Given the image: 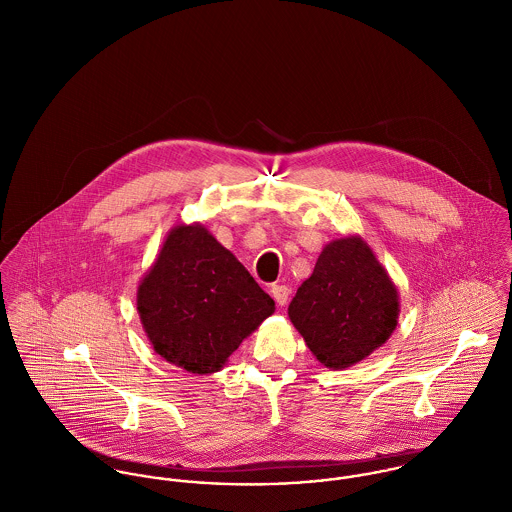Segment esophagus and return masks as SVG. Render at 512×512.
Here are the masks:
<instances>
[{
    "instance_id": "esophagus-1",
    "label": "esophagus",
    "mask_w": 512,
    "mask_h": 512,
    "mask_svg": "<svg viewBox=\"0 0 512 512\" xmlns=\"http://www.w3.org/2000/svg\"><path fill=\"white\" fill-rule=\"evenodd\" d=\"M272 297L278 301V305H286L290 299V288L288 286H272Z\"/></svg>"
}]
</instances>
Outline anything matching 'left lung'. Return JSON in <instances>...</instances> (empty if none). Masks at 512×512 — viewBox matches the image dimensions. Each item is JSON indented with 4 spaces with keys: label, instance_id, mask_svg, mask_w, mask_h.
Segmentation results:
<instances>
[{
    "label": "left lung",
    "instance_id": "obj_1",
    "mask_svg": "<svg viewBox=\"0 0 512 512\" xmlns=\"http://www.w3.org/2000/svg\"><path fill=\"white\" fill-rule=\"evenodd\" d=\"M398 290L361 236L329 242L288 307L321 365L343 370L382 347L396 329Z\"/></svg>",
    "mask_w": 512,
    "mask_h": 512
}]
</instances>
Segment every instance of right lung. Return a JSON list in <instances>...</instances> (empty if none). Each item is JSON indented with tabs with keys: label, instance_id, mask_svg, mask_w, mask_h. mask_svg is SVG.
<instances>
[{
	"label": "right lung",
	"instance_id": "obj_1",
	"mask_svg": "<svg viewBox=\"0 0 512 512\" xmlns=\"http://www.w3.org/2000/svg\"><path fill=\"white\" fill-rule=\"evenodd\" d=\"M274 309V299L199 222L171 228L138 286L153 351L193 374L220 370Z\"/></svg>",
	"mask_w": 512,
	"mask_h": 512
}]
</instances>
